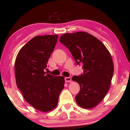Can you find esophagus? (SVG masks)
Returning <instances> with one entry per match:
<instances>
[{
	"instance_id": "1",
	"label": "esophagus",
	"mask_w": 130,
	"mask_h": 130,
	"mask_svg": "<svg viewBox=\"0 0 130 130\" xmlns=\"http://www.w3.org/2000/svg\"><path fill=\"white\" fill-rule=\"evenodd\" d=\"M71 80H72V78H71V77H68L65 78V82H67V83H69L71 81Z\"/></svg>"
}]
</instances>
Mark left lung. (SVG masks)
<instances>
[{
  "instance_id": "left-lung-1",
  "label": "left lung",
  "mask_w": 130,
  "mask_h": 130,
  "mask_svg": "<svg viewBox=\"0 0 130 130\" xmlns=\"http://www.w3.org/2000/svg\"><path fill=\"white\" fill-rule=\"evenodd\" d=\"M60 42L69 50L77 64L83 63L84 73L72 77L80 87L77 103L86 109L96 107L109 91L113 76V63L109 51L98 38L84 31L63 34Z\"/></svg>"
}]
</instances>
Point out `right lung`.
<instances>
[{
  "label": "right lung",
  "mask_w": 130,
  "mask_h": 130,
  "mask_svg": "<svg viewBox=\"0 0 130 130\" xmlns=\"http://www.w3.org/2000/svg\"><path fill=\"white\" fill-rule=\"evenodd\" d=\"M58 35L36 36L17 54L15 73L17 87L26 102L35 109L49 112L57 107L65 79L45 72L56 46Z\"/></svg>",
  "instance_id": "add662e5"
}]
</instances>
